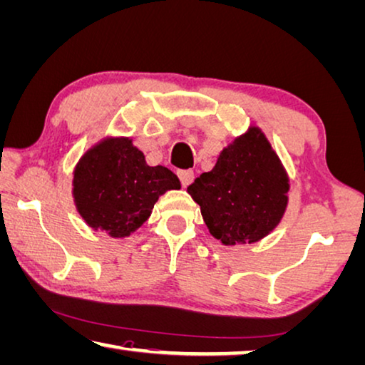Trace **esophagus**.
<instances>
[{
	"label": "esophagus",
	"mask_w": 365,
	"mask_h": 365,
	"mask_svg": "<svg viewBox=\"0 0 365 365\" xmlns=\"http://www.w3.org/2000/svg\"><path fill=\"white\" fill-rule=\"evenodd\" d=\"M177 175H178V178H180L183 187H188V185L192 183L193 178H195L193 170H178Z\"/></svg>",
	"instance_id": "obj_1"
}]
</instances>
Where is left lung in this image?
I'll list each match as a JSON object with an SVG mask.
<instances>
[{
	"label": "left lung",
	"instance_id": "left-lung-1",
	"mask_svg": "<svg viewBox=\"0 0 365 365\" xmlns=\"http://www.w3.org/2000/svg\"><path fill=\"white\" fill-rule=\"evenodd\" d=\"M187 192L200 205L214 239L224 245L253 244L284 216L289 177L264 133L250 126Z\"/></svg>",
	"mask_w": 365,
	"mask_h": 365
}]
</instances>
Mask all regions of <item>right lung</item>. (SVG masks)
<instances>
[{"label":"right lung","instance_id":"right-lung-1","mask_svg":"<svg viewBox=\"0 0 365 365\" xmlns=\"http://www.w3.org/2000/svg\"><path fill=\"white\" fill-rule=\"evenodd\" d=\"M180 180L167 167H151L130 138H107L79 159L73 178L76 210L86 224L115 239L148 221L167 190Z\"/></svg>","mask_w":365,"mask_h":365}]
</instances>
